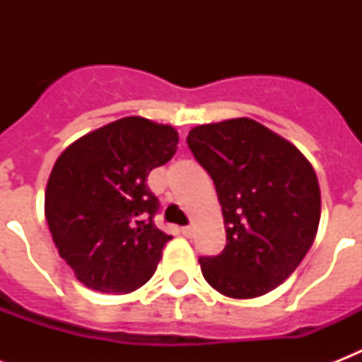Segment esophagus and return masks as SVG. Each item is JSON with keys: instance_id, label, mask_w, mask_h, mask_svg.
<instances>
[{"instance_id": "obj_1", "label": "esophagus", "mask_w": 362, "mask_h": 362, "mask_svg": "<svg viewBox=\"0 0 362 362\" xmlns=\"http://www.w3.org/2000/svg\"><path fill=\"white\" fill-rule=\"evenodd\" d=\"M180 233H182V235H184V237H186V238H189V237H192V235H193V229H192V227H189V226H186V227H182Z\"/></svg>"}]
</instances>
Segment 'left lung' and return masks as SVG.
I'll use <instances>...</instances> for the list:
<instances>
[{"mask_svg":"<svg viewBox=\"0 0 362 362\" xmlns=\"http://www.w3.org/2000/svg\"><path fill=\"white\" fill-rule=\"evenodd\" d=\"M187 146L214 180L227 246L201 257L204 280L231 298L272 291L314 244L321 193L297 146L250 118L197 125Z\"/></svg>","mask_w":362,"mask_h":362,"instance_id":"1","label":"left lung"}]
</instances>
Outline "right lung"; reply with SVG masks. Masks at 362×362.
Listing matches in <instances>:
<instances>
[{
	"label": "right lung",
	"mask_w": 362,
	"mask_h": 362,
	"mask_svg": "<svg viewBox=\"0 0 362 362\" xmlns=\"http://www.w3.org/2000/svg\"><path fill=\"white\" fill-rule=\"evenodd\" d=\"M175 127L127 116L81 136L56 159L45 216L59 257L90 289L131 293L158 269L170 240L153 226L150 170L176 152Z\"/></svg>",
	"instance_id": "obj_1"
}]
</instances>
